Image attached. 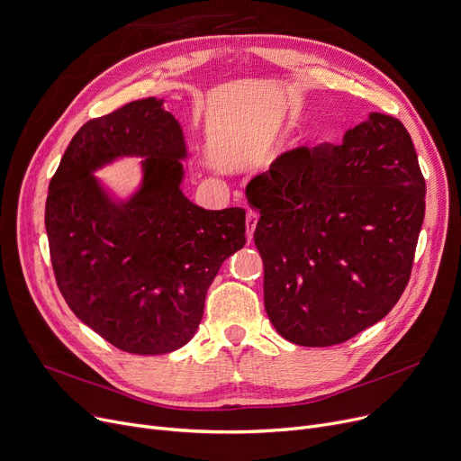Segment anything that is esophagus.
Segmentation results:
<instances>
[{
    "mask_svg": "<svg viewBox=\"0 0 461 461\" xmlns=\"http://www.w3.org/2000/svg\"><path fill=\"white\" fill-rule=\"evenodd\" d=\"M258 218H259V214L256 212V211H249L247 212V221H245V224H247V237L249 239H252V235H254V230H256V224H258Z\"/></svg>",
    "mask_w": 461,
    "mask_h": 461,
    "instance_id": "obj_1",
    "label": "esophagus"
}]
</instances>
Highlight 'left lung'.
I'll return each instance as SVG.
<instances>
[{"label": "left lung", "mask_w": 461, "mask_h": 461, "mask_svg": "<svg viewBox=\"0 0 461 461\" xmlns=\"http://www.w3.org/2000/svg\"><path fill=\"white\" fill-rule=\"evenodd\" d=\"M263 299L297 346L342 344L383 320L411 276L426 183L400 119L372 112L340 145L280 155L247 186Z\"/></svg>", "instance_id": "left-lung-1"}]
</instances>
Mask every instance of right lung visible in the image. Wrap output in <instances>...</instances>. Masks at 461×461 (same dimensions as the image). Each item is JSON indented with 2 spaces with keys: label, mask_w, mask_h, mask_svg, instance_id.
<instances>
[{
  "label": "right lung",
  "mask_w": 461,
  "mask_h": 461,
  "mask_svg": "<svg viewBox=\"0 0 461 461\" xmlns=\"http://www.w3.org/2000/svg\"><path fill=\"white\" fill-rule=\"evenodd\" d=\"M155 96L95 117L48 186L44 224L56 282L77 318L121 351L164 355L196 332L226 258L247 243L245 209L205 211L181 192L186 145ZM146 160L140 190L113 203L92 172Z\"/></svg>",
  "instance_id": "1"
}]
</instances>
